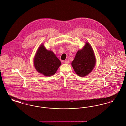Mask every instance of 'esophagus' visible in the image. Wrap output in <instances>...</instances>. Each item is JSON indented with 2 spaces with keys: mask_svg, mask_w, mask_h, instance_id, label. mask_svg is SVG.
I'll list each match as a JSON object with an SVG mask.
<instances>
[{
  "mask_svg": "<svg viewBox=\"0 0 126 126\" xmlns=\"http://www.w3.org/2000/svg\"><path fill=\"white\" fill-rule=\"evenodd\" d=\"M65 63L67 64H68L69 63V60H65Z\"/></svg>",
  "mask_w": 126,
  "mask_h": 126,
  "instance_id": "obj_1",
  "label": "esophagus"
}]
</instances>
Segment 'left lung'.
<instances>
[{
  "label": "left lung",
  "instance_id": "obj_1",
  "mask_svg": "<svg viewBox=\"0 0 126 126\" xmlns=\"http://www.w3.org/2000/svg\"><path fill=\"white\" fill-rule=\"evenodd\" d=\"M96 59L94 50L88 42H86L84 48L77 52L71 65L74 71L80 77L88 75L94 68Z\"/></svg>",
  "mask_w": 126,
  "mask_h": 126
}]
</instances>
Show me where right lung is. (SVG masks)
Segmentation results:
<instances>
[{
  "label": "right lung",
  "mask_w": 126,
  "mask_h": 126,
  "mask_svg": "<svg viewBox=\"0 0 126 126\" xmlns=\"http://www.w3.org/2000/svg\"><path fill=\"white\" fill-rule=\"evenodd\" d=\"M34 66L36 70L45 76L54 75L61 63L51 50H48L42 44L37 49L34 56Z\"/></svg>",
  "instance_id": "1"
}]
</instances>
